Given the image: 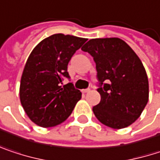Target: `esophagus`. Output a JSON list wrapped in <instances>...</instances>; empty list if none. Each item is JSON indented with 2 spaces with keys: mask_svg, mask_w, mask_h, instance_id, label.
Wrapping results in <instances>:
<instances>
[{
  "mask_svg": "<svg viewBox=\"0 0 160 160\" xmlns=\"http://www.w3.org/2000/svg\"><path fill=\"white\" fill-rule=\"evenodd\" d=\"M91 92V89H90V88L83 90V92H84V93H88V92Z\"/></svg>",
  "mask_w": 160,
  "mask_h": 160,
  "instance_id": "1",
  "label": "esophagus"
}]
</instances>
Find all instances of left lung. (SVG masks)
<instances>
[{
    "label": "left lung",
    "mask_w": 160,
    "mask_h": 160,
    "mask_svg": "<svg viewBox=\"0 0 160 160\" xmlns=\"http://www.w3.org/2000/svg\"><path fill=\"white\" fill-rule=\"evenodd\" d=\"M81 49L96 63L101 95L92 108L96 118L113 129L129 126L148 102V79L140 58L117 37L91 39Z\"/></svg>",
    "instance_id": "obj_1"
}]
</instances>
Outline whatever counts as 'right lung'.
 Instances as JSON below:
<instances>
[{"label":"right lung","mask_w":160,"mask_h":160,"mask_svg":"<svg viewBox=\"0 0 160 160\" xmlns=\"http://www.w3.org/2000/svg\"><path fill=\"white\" fill-rule=\"evenodd\" d=\"M87 41L69 35L55 34L42 40L27 58L20 83V101L32 122L42 127L63 123L71 114L81 92L69 79L68 64Z\"/></svg>","instance_id":"add662e5"}]
</instances>
